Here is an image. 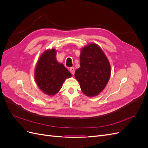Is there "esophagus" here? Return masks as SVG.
Instances as JSON below:
<instances>
[{"instance_id": "1", "label": "esophagus", "mask_w": 148, "mask_h": 148, "mask_svg": "<svg viewBox=\"0 0 148 148\" xmlns=\"http://www.w3.org/2000/svg\"><path fill=\"white\" fill-rule=\"evenodd\" d=\"M70 71L71 74L74 75V73H75V68H74V67H71V68L70 69Z\"/></svg>"}]
</instances>
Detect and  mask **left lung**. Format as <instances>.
<instances>
[{
    "label": "left lung",
    "mask_w": 148,
    "mask_h": 148,
    "mask_svg": "<svg viewBox=\"0 0 148 148\" xmlns=\"http://www.w3.org/2000/svg\"><path fill=\"white\" fill-rule=\"evenodd\" d=\"M80 66L75 72L82 91L88 97H95L104 90L111 73L110 62L102 49L90 43L80 51Z\"/></svg>",
    "instance_id": "1"
}]
</instances>
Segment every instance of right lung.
Wrapping results in <instances>:
<instances>
[{
	"instance_id": "1",
	"label": "right lung",
	"mask_w": 148,
	"mask_h": 148,
	"mask_svg": "<svg viewBox=\"0 0 148 148\" xmlns=\"http://www.w3.org/2000/svg\"><path fill=\"white\" fill-rule=\"evenodd\" d=\"M56 53L54 48L44 51L34 70V79L38 88L49 96L59 92L65 79L71 77L64 64L57 61Z\"/></svg>"
}]
</instances>
